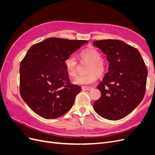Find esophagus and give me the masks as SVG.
<instances>
[{"label": "esophagus", "mask_w": 155, "mask_h": 155, "mask_svg": "<svg viewBox=\"0 0 155 155\" xmlns=\"http://www.w3.org/2000/svg\"><path fill=\"white\" fill-rule=\"evenodd\" d=\"M83 90H85V91H91L93 89V87H82Z\"/></svg>", "instance_id": "1"}]
</instances>
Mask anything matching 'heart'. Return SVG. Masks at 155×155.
<instances>
[{"instance_id": "heart-1", "label": "heart", "mask_w": 155, "mask_h": 155, "mask_svg": "<svg viewBox=\"0 0 155 155\" xmlns=\"http://www.w3.org/2000/svg\"><path fill=\"white\" fill-rule=\"evenodd\" d=\"M79 58L83 60L89 61L86 69V72L88 73L78 76L74 79V83L79 85H92L97 80V75L101 76L105 72L106 65L101 59L102 55L100 51L95 48H88L81 51ZM64 66L67 73L70 76L74 77L76 76L78 67L76 58L73 56L67 58L64 61Z\"/></svg>"}]
</instances>
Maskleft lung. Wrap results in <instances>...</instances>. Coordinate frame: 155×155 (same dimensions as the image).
<instances>
[{
  "label": "left lung",
  "mask_w": 155,
  "mask_h": 155,
  "mask_svg": "<svg viewBox=\"0 0 155 155\" xmlns=\"http://www.w3.org/2000/svg\"><path fill=\"white\" fill-rule=\"evenodd\" d=\"M93 45L109 62L108 72L97 87L101 96L94 103V110L102 118L120 120L142 101L147 69L139 51L122 41H96Z\"/></svg>",
  "instance_id": "1"
}]
</instances>
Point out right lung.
I'll use <instances>...</instances> for the list:
<instances>
[{"label": "right lung", "mask_w": 155, "mask_h": 155, "mask_svg": "<svg viewBox=\"0 0 155 155\" xmlns=\"http://www.w3.org/2000/svg\"><path fill=\"white\" fill-rule=\"evenodd\" d=\"M87 43L50 37L28 50L20 64V94L35 113L54 119L71 109L81 88L70 83L64 61Z\"/></svg>", "instance_id": "obj_1"}]
</instances>
